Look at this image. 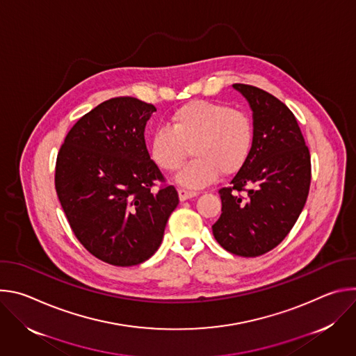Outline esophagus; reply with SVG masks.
Returning a JSON list of instances; mask_svg holds the SVG:
<instances>
[{
	"mask_svg": "<svg viewBox=\"0 0 356 356\" xmlns=\"http://www.w3.org/2000/svg\"><path fill=\"white\" fill-rule=\"evenodd\" d=\"M197 194H198L197 191H190V190L179 188V198H180V201H184V200H188L191 197H195Z\"/></svg>",
	"mask_w": 356,
	"mask_h": 356,
	"instance_id": "esophagus-1",
	"label": "esophagus"
}]
</instances>
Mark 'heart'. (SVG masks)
Listing matches in <instances>:
<instances>
[{
    "label": "heart",
    "instance_id": "b5f03b06",
    "mask_svg": "<svg viewBox=\"0 0 356 356\" xmlns=\"http://www.w3.org/2000/svg\"><path fill=\"white\" fill-rule=\"evenodd\" d=\"M255 143V122L238 108L213 101H191L170 117V127H158L149 139V155L161 170L180 169L188 155L195 156L177 176L190 188L213 183L220 172L238 173Z\"/></svg>",
    "mask_w": 356,
    "mask_h": 356
}]
</instances>
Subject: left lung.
Masks as SVG:
<instances>
[{"mask_svg":"<svg viewBox=\"0 0 356 356\" xmlns=\"http://www.w3.org/2000/svg\"><path fill=\"white\" fill-rule=\"evenodd\" d=\"M253 111L255 143L246 165L220 188L217 242L234 255L255 258L276 248L296 224L310 190L312 161L294 114L268 91L234 84Z\"/></svg>","mask_w":356,"mask_h":356,"instance_id":"8db88e82","label":"left lung"}]
</instances>
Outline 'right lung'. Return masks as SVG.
Here are the masks:
<instances>
[{
  "label": "right lung",
  "mask_w": 356,
  "mask_h": 356,
  "mask_svg": "<svg viewBox=\"0 0 356 356\" xmlns=\"http://www.w3.org/2000/svg\"><path fill=\"white\" fill-rule=\"evenodd\" d=\"M155 111L134 97L110 98L73 125L58 154L55 187L70 228L91 255L114 266L154 255L179 204L146 149L145 125ZM158 181L164 186L152 191Z\"/></svg>",
  "instance_id": "obj_1"
}]
</instances>
